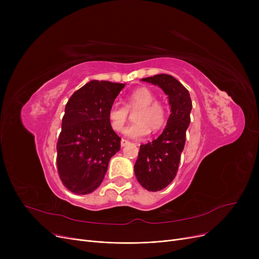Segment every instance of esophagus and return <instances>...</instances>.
I'll use <instances>...</instances> for the list:
<instances>
[{
    "label": "esophagus",
    "mask_w": 259,
    "mask_h": 259,
    "mask_svg": "<svg viewBox=\"0 0 259 259\" xmlns=\"http://www.w3.org/2000/svg\"><path fill=\"white\" fill-rule=\"evenodd\" d=\"M129 143H130L129 141H127V140H125V139H121V141H120V146H121V147H125V146H127Z\"/></svg>",
    "instance_id": "obj_1"
}]
</instances>
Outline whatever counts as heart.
<instances>
[{"label": "heart", "instance_id": "heart-1", "mask_svg": "<svg viewBox=\"0 0 259 259\" xmlns=\"http://www.w3.org/2000/svg\"><path fill=\"white\" fill-rule=\"evenodd\" d=\"M134 112V122L128 126L125 133L132 139H141L152 130L159 131L164 128L168 120L167 106L155 101L154 93L147 87H140L131 91L126 98L125 106L113 104L108 109V120L115 132L124 128L129 112Z\"/></svg>", "mask_w": 259, "mask_h": 259}]
</instances>
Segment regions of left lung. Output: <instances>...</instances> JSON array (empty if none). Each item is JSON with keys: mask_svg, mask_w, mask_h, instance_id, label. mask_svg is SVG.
Returning <instances> with one entry per match:
<instances>
[{"mask_svg": "<svg viewBox=\"0 0 259 259\" xmlns=\"http://www.w3.org/2000/svg\"><path fill=\"white\" fill-rule=\"evenodd\" d=\"M143 80L164 90L171 106V114L164 131L151 143L141 145L134 165L135 176L142 187L156 192L166 188L178 173L186 131L191 120L192 102L189 91L172 75L156 74Z\"/></svg>", "mask_w": 259, "mask_h": 259, "instance_id": "left-lung-1", "label": "left lung"}]
</instances>
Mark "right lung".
I'll return each mask as SVG.
<instances>
[{
  "label": "right lung",
  "instance_id": "add662e5",
  "mask_svg": "<svg viewBox=\"0 0 259 259\" xmlns=\"http://www.w3.org/2000/svg\"><path fill=\"white\" fill-rule=\"evenodd\" d=\"M125 84L91 80L67 102L57 143L63 185L74 194H89L102 184L120 138L108 120V109Z\"/></svg>",
  "mask_w": 259,
  "mask_h": 259
}]
</instances>
